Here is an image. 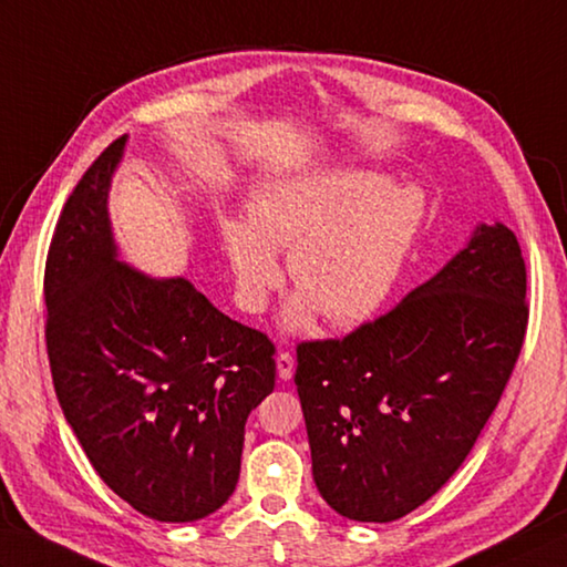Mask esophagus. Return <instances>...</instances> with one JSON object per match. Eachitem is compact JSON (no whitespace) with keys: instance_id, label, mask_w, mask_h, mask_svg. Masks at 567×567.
Here are the masks:
<instances>
[{"instance_id":"1","label":"esophagus","mask_w":567,"mask_h":567,"mask_svg":"<svg viewBox=\"0 0 567 567\" xmlns=\"http://www.w3.org/2000/svg\"><path fill=\"white\" fill-rule=\"evenodd\" d=\"M277 373H280L282 381H290L292 379V371H295V359L290 351H280L277 353Z\"/></svg>"}]
</instances>
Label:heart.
<instances>
[{"mask_svg": "<svg viewBox=\"0 0 567 567\" xmlns=\"http://www.w3.org/2000/svg\"><path fill=\"white\" fill-rule=\"evenodd\" d=\"M423 194L410 184L379 186L363 172L282 176L250 198V218H224L220 236L240 305L260 312L282 280L275 252L299 287L287 324L305 329L321 309L351 327L391 295L423 220Z\"/></svg>", "mask_w": 567, "mask_h": 567, "instance_id": "heart-1", "label": "heart"}]
</instances>
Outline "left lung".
<instances>
[{
  "mask_svg": "<svg viewBox=\"0 0 567 567\" xmlns=\"http://www.w3.org/2000/svg\"><path fill=\"white\" fill-rule=\"evenodd\" d=\"M526 327L524 255L496 224L379 319L299 341L295 383L321 498L388 524L437 494L502 401Z\"/></svg>",
  "mask_w": 567,
  "mask_h": 567,
  "instance_id": "1",
  "label": "left lung"
}]
</instances>
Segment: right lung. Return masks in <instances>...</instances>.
Returning a JSON list of instances; mask_svg holds the SVG:
<instances>
[{
  "mask_svg": "<svg viewBox=\"0 0 567 567\" xmlns=\"http://www.w3.org/2000/svg\"><path fill=\"white\" fill-rule=\"evenodd\" d=\"M100 152L55 224L43 299L61 410L110 489L140 514L186 524L228 502L246 420L275 388V343L196 287L117 262Z\"/></svg>",
  "mask_w": 567,
  "mask_h": 567,
  "instance_id": "add662e5",
  "label": "right lung"
}]
</instances>
